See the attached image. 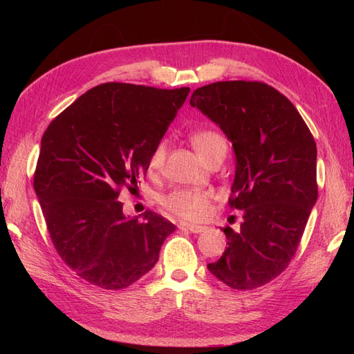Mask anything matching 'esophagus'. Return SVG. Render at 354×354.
Instances as JSON below:
<instances>
[{"instance_id":"34e87169","label":"esophagus","mask_w":354,"mask_h":354,"mask_svg":"<svg viewBox=\"0 0 354 354\" xmlns=\"http://www.w3.org/2000/svg\"><path fill=\"white\" fill-rule=\"evenodd\" d=\"M178 227L181 230H187L190 233H202L208 229L207 226H199V224H190V223H180Z\"/></svg>"}]
</instances>
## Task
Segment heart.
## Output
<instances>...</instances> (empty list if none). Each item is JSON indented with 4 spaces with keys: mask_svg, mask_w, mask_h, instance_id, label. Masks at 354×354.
Segmentation results:
<instances>
[{
    "mask_svg": "<svg viewBox=\"0 0 354 354\" xmlns=\"http://www.w3.org/2000/svg\"><path fill=\"white\" fill-rule=\"evenodd\" d=\"M190 143L195 147L198 155L208 162L209 159L217 156H226L227 142L218 131L214 130H199L190 136ZM167 155V143L162 140L156 145L149 159V167L152 169H159L164 165ZM209 192L194 190V189H180L171 192L168 195L160 198V205L167 211L174 214L177 217L185 220H199L208 214L209 209Z\"/></svg>",
    "mask_w": 354,
    "mask_h": 354,
    "instance_id": "b5f03b06",
    "label": "heart"
}]
</instances>
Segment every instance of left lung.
Here are the masks:
<instances>
[{"mask_svg": "<svg viewBox=\"0 0 354 354\" xmlns=\"http://www.w3.org/2000/svg\"><path fill=\"white\" fill-rule=\"evenodd\" d=\"M199 109L232 142L230 207L239 230L224 227L227 248L208 270L238 291L263 286L291 261L317 199L315 138L283 94L257 81H221L194 91Z\"/></svg>", "mask_w": 354, "mask_h": 354, "instance_id": "8db88e82", "label": "left lung"}]
</instances>
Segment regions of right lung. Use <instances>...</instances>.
Segmentation results:
<instances>
[{"label": "right lung", "instance_id": "add662e5", "mask_svg": "<svg viewBox=\"0 0 354 354\" xmlns=\"http://www.w3.org/2000/svg\"><path fill=\"white\" fill-rule=\"evenodd\" d=\"M190 88L97 85L51 121L41 138L35 194L53 245L72 270L103 289H122L153 269L176 226L118 201L137 186Z\"/></svg>", "mask_w": 354, "mask_h": 354}]
</instances>
